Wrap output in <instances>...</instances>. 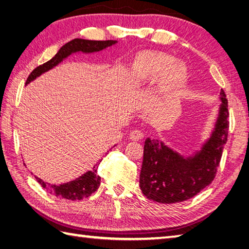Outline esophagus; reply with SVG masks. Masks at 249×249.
I'll list each match as a JSON object with an SVG mask.
<instances>
[{
	"mask_svg": "<svg viewBox=\"0 0 249 249\" xmlns=\"http://www.w3.org/2000/svg\"><path fill=\"white\" fill-rule=\"evenodd\" d=\"M143 137H144V134L142 133V131L139 130V129L131 130L130 134H129V138L131 140H134V141H138V140L143 139Z\"/></svg>",
	"mask_w": 249,
	"mask_h": 249,
	"instance_id": "1",
	"label": "esophagus"
}]
</instances>
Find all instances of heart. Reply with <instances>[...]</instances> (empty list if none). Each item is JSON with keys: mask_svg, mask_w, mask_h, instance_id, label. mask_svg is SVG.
Returning a JSON list of instances; mask_svg holds the SVG:
<instances>
[{"mask_svg": "<svg viewBox=\"0 0 249 249\" xmlns=\"http://www.w3.org/2000/svg\"><path fill=\"white\" fill-rule=\"evenodd\" d=\"M172 62L170 55L157 53V52H146L141 54L136 63L135 75L138 79L153 78L160 75L165 68ZM184 75V68L179 64L170 65L165 72V79L168 83L177 82Z\"/></svg>", "mask_w": 249, "mask_h": 249, "instance_id": "1", "label": "heart"}]
</instances>
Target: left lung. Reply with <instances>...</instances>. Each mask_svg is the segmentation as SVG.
I'll return each instance as SVG.
<instances>
[{
	"label": "left lung",
	"mask_w": 249,
	"mask_h": 249,
	"mask_svg": "<svg viewBox=\"0 0 249 249\" xmlns=\"http://www.w3.org/2000/svg\"><path fill=\"white\" fill-rule=\"evenodd\" d=\"M220 99L213 134L195 156L183 158L162 142L145 140L139 183L147 199L166 204L182 202L212 183L229 133L228 100L224 89Z\"/></svg>",
	"instance_id": "obj_1"
}]
</instances>
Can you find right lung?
Masks as SVG:
<instances>
[{
  "label": "right lung",
  "mask_w": 249,
  "mask_h": 249,
  "mask_svg": "<svg viewBox=\"0 0 249 249\" xmlns=\"http://www.w3.org/2000/svg\"><path fill=\"white\" fill-rule=\"evenodd\" d=\"M115 40H88V39H80L76 38L71 40L70 43L64 45L59 50V52L52 57L48 62L44 63L43 65H39L30 73V76L26 79V83L34 80L36 77L40 76L45 71H48L52 67L56 66L60 62L71 55L73 52L82 51V52H96L100 51L109 46L115 44ZM99 162L94 166L91 171H88L83 176L73 179L71 182H68L61 185H51L49 183H45L43 179L36 178L41 187H44L47 192L56 196V197H62L68 200H82L88 198L93 193L97 190L100 185V177L97 174V168Z\"/></svg>",
  "instance_id": "1"
}]
</instances>
